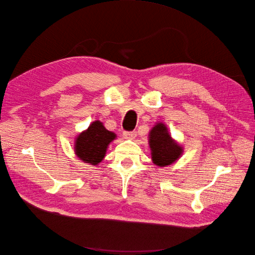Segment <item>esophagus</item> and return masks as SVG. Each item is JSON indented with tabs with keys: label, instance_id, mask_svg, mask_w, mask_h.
Instances as JSON below:
<instances>
[{
	"label": "esophagus",
	"instance_id": "1",
	"mask_svg": "<svg viewBox=\"0 0 255 255\" xmlns=\"http://www.w3.org/2000/svg\"><path fill=\"white\" fill-rule=\"evenodd\" d=\"M136 135H137L136 132H125V133H123V137H125L126 139H128V140L135 139Z\"/></svg>",
	"mask_w": 255,
	"mask_h": 255
}]
</instances>
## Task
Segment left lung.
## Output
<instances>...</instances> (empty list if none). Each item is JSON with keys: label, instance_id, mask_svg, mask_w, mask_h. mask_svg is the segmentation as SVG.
Returning a JSON list of instances; mask_svg holds the SVG:
<instances>
[{"label": "left lung", "instance_id": "1", "mask_svg": "<svg viewBox=\"0 0 255 255\" xmlns=\"http://www.w3.org/2000/svg\"><path fill=\"white\" fill-rule=\"evenodd\" d=\"M149 146L151 159L157 167L174 164L184 152V146L171 137L164 122H156L149 132Z\"/></svg>", "mask_w": 255, "mask_h": 255}]
</instances>
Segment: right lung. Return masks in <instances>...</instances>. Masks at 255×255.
I'll return each mask as SVG.
<instances>
[{"label": "right lung", "instance_id": "1", "mask_svg": "<svg viewBox=\"0 0 255 255\" xmlns=\"http://www.w3.org/2000/svg\"><path fill=\"white\" fill-rule=\"evenodd\" d=\"M116 138L117 135L106 129L101 121L96 120L75 137L74 154L83 163L98 166L104 159L109 145Z\"/></svg>", "mask_w": 255, "mask_h": 255}]
</instances>
